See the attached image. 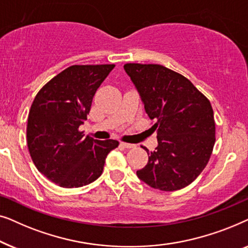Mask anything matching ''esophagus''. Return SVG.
Wrapping results in <instances>:
<instances>
[{"label": "esophagus", "mask_w": 248, "mask_h": 248, "mask_svg": "<svg viewBox=\"0 0 248 248\" xmlns=\"http://www.w3.org/2000/svg\"><path fill=\"white\" fill-rule=\"evenodd\" d=\"M121 145L122 147L126 148V149H131V148H134L135 144H132V143H125V142H121Z\"/></svg>", "instance_id": "34e87169"}]
</instances>
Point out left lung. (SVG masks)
Returning <instances> with one entry per match:
<instances>
[{"instance_id": "left-lung-1", "label": "left lung", "mask_w": 248, "mask_h": 248, "mask_svg": "<svg viewBox=\"0 0 248 248\" xmlns=\"http://www.w3.org/2000/svg\"><path fill=\"white\" fill-rule=\"evenodd\" d=\"M124 70L145 113L155 121L152 128L157 132L158 145L145 167L137 171L138 177L161 191L185 187L201 174L212 154L216 124L211 104L188 79L162 65L128 63Z\"/></svg>"}]
</instances>
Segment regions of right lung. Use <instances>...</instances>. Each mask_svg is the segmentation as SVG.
<instances>
[{"instance_id": "obj_1", "label": "right lung", "mask_w": 248, "mask_h": 248, "mask_svg": "<svg viewBox=\"0 0 248 248\" xmlns=\"http://www.w3.org/2000/svg\"><path fill=\"white\" fill-rule=\"evenodd\" d=\"M114 67L70 66L35 97L27 125L29 154L37 169L61 187H81L96 181L107 155L118 147L116 140L84 138L79 131L94 93Z\"/></svg>"}]
</instances>
